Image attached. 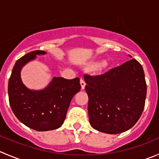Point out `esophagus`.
Masks as SVG:
<instances>
[{
	"label": "esophagus",
	"mask_w": 159,
	"mask_h": 159,
	"mask_svg": "<svg viewBox=\"0 0 159 159\" xmlns=\"http://www.w3.org/2000/svg\"><path fill=\"white\" fill-rule=\"evenodd\" d=\"M80 84H81V89H84V87H85V81H84V79H82V78H81V80H80Z\"/></svg>",
	"instance_id": "esophagus-1"
}]
</instances>
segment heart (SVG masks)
Returning <instances> with one entry per match:
<instances>
[{"label": "heart", "mask_w": 159, "mask_h": 159, "mask_svg": "<svg viewBox=\"0 0 159 159\" xmlns=\"http://www.w3.org/2000/svg\"><path fill=\"white\" fill-rule=\"evenodd\" d=\"M102 67H106V63H103V64H102Z\"/></svg>", "instance_id": "1"}]
</instances>
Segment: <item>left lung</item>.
Wrapping results in <instances>:
<instances>
[{"mask_svg":"<svg viewBox=\"0 0 159 159\" xmlns=\"http://www.w3.org/2000/svg\"><path fill=\"white\" fill-rule=\"evenodd\" d=\"M89 95V122L100 132L127 131L139 120L147 84L141 64L132 59L98 75H84Z\"/></svg>","mask_w":159,"mask_h":159,"instance_id":"1","label":"left lung"}]
</instances>
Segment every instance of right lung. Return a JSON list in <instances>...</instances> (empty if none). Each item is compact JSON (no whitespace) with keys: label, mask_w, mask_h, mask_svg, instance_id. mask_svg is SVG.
Returning a JSON list of instances; mask_svg holds the SVG:
<instances>
[{"label":"right lung","mask_w":159,"mask_h":159,"mask_svg":"<svg viewBox=\"0 0 159 159\" xmlns=\"http://www.w3.org/2000/svg\"><path fill=\"white\" fill-rule=\"evenodd\" d=\"M43 50L29 52L15 63L8 81V98L15 116L23 124L37 131L57 129L66 118L74 95L81 89L80 79L54 78L43 90H29L20 77L21 69Z\"/></svg>","instance_id":"obj_1"}]
</instances>
